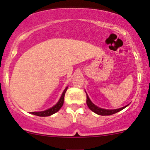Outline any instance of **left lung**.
I'll use <instances>...</instances> for the list:
<instances>
[{"label": "left lung", "mask_w": 150, "mask_h": 150, "mask_svg": "<svg viewBox=\"0 0 150 150\" xmlns=\"http://www.w3.org/2000/svg\"><path fill=\"white\" fill-rule=\"evenodd\" d=\"M86 103H87L88 108L90 109L91 111H93V112H95L96 114L99 115H113L115 114V113H117L118 112L121 111L122 110H123L124 108H125V107H128V106L129 105V104H128V105L124 106V107H121V108L115 109V110H107V109L101 108V107H99L96 105H95V104L91 101V99H89L87 93H86Z\"/></svg>", "instance_id": "obj_1"}]
</instances>
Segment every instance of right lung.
I'll list each match as a JSON object with an SVG mask.
<instances>
[{
  "label": "right lung",
  "mask_w": 150,
  "mask_h": 150,
  "mask_svg": "<svg viewBox=\"0 0 150 150\" xmlns=\"http://www.w3.org/2000/svg\"><path fill=\"white\" fill-rule=\"evenodd\" d=\"M67 87L65 88V89L63 91L61 97H60L59 100L58 101L57 104H55L54 106H53L51 108L48 109V110H44V111H40V112H30L31 114L35 115H37V116H40V117H47V116H50L51 115L54 114V113L57 112L59 110L61 109V107H62L63 104H64V95H65V93L67 90Z\"/></svg>",
  "instance_id": "1"
}]
</instances>
